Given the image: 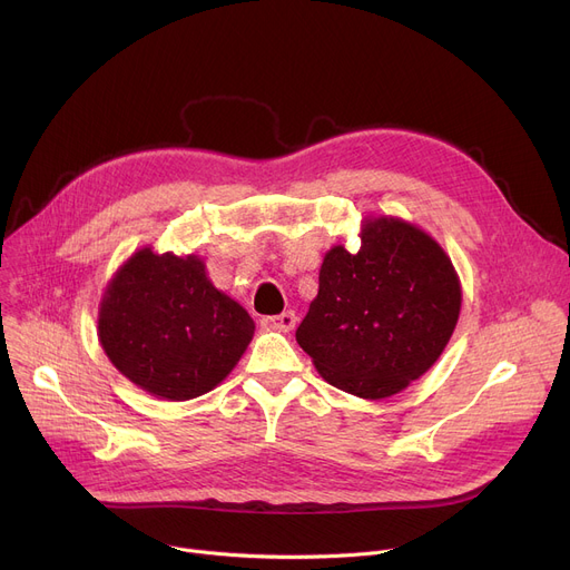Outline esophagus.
I'll return each mask as SVG.
<instances>
[{
  "label": "esophagus",
  "mask_w": 570,
  "mask_h": 570,
  "mask_svg": "<svg viewBox=\"0 0 570 570\" xmlns=\"http://www.w3.org/2000/svg\"><path fill=\"white\" fill-rule=\"evenodd\" d=\"M295 312H284V314H275V316H263L261 325L265 331H277V333H291L295 327Z\"/></svg>",
  "instance_id": "1"
}]
</instances>
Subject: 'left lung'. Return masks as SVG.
I'll use <instances>...</instances> for the list:
<instances>
[{
  "mask_svg": "<svg viewBox=\"0 0 570 570\" xmlns=\"http://www.w3.org/2000/svg\"><path fill=\"white\" fill-rule=\"evenodd\" d=\"M460 309V277L436 239L400 217H370L361 249L335 245L323 256L295 340L327 383L383 400L439 361Z\"/></svg>",
  "mask_w": 570,
  "mask_h": 570,
  "instance_id": "left-lung-1",
  "label": "left lung"
}]
</instances>
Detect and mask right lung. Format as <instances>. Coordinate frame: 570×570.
<instances>
[{"instance_id":"add662e5","label":"right lung","mask_w":570,"mask_h":570,"mask_svg":"<svg viewBox=\"0 0 570 570\" xmlns=\"http://www.w3.org/2000/svg\"><path fill=\"white\" fill-rule=\"evenodd\" d=\"M254 331L247 309L209 282L203 258L142 247L108 282L97 335L140 391L185 402L230 374Z\"/></svg>"}]
</instances>
